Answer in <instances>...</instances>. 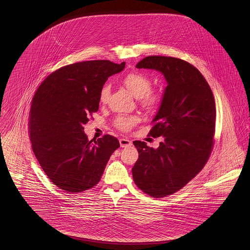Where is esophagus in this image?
Listing matches in <instances>:
<instances>
[{"label": "esophagus", "mask_w": 250, "mask_h": 250, "mask_svg": "<svg viewBox=\"0 0 250 250\" xmlns=\"http://www.w3.org/2000/svg\"><path fill=\"white\" fill-rule=\"evenodd\" d=\"M119 143H120L121 147H129V146L132 145V142L129 139H127V138L120 139L119 140Z\"/></svg>", "instance_id": "esophagus-1"}]
</instances>
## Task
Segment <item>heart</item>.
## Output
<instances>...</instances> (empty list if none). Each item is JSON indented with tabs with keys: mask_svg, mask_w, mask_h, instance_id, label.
Wrapping results in <instances>:
<instances>
[{
	"mask_svg": "<svg viewBox=\"0 0 250 250\" xmlns=\"http://www.w3.org/2000/svg\"><path fill=\"white\" fill-rule=\"evenodd\" d=\"M124 85L127 89L137 98H140L143 104L148 106H153L159 103L161 99V94L150 90L151 87V80L148 76L141 72H131L127 74L122 80ZM110 88L109 85L106 84L102 87L100 91V101L102 103H106L109 96ZM136 117L130 116H120L116 119V126L121 130H128L134 123H136Z\"/></svg>",
	"mask_w": 250,
	"mask_h": 250,
	"instance_id": "1",
	"label": "heart"
}]
</instances>
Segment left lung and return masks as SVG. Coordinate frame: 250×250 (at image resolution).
<instances>
[{
    "label": "left lung",
    "mask_w": 250,
    "mask_h": 250,
    "mask_svg": "<svg viewBox=\"0 0 250 250\" xmlns=\"http://www.w3.org/2000/svg\"><path fill=\"white\" fill-rule=\"evenodd\" d=\"M139 69L161 72L166 81L163 98L149 135L163 137L158 148L135 141L139 159L132 168L136 185L161 198L183 187L206 165L214 143L215 105L207 81L193 65L171 57L150 56Z\"/></svg>",
    "instance_id": "1"
}]
</instances>
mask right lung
<instances>
[{
	"label": "right lung",
	"mask_w": 250,
	"mask_h": 250,
	"mask_svg": "<svg viewBox=\"0 0 250 250\" xmlns=\"http://www.w3.org/2000/svg\"><path fill=\"white\" fill-rule=\"evenodd\" d=\"M125 62L88 61L63 66L49 75L34 96L29 130L36 159L54 185L67 192L93 188L120 144L106 135L88 141L83 125L99 108L107 78Z\"/></svg>",
	"instance_id": "add662e5"
}]
</instances>
